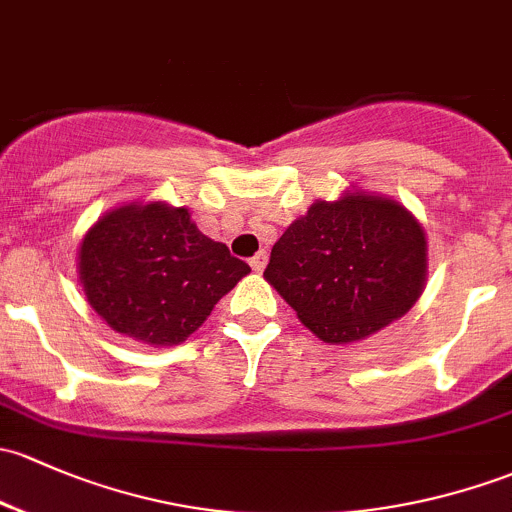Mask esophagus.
<instances>
[{"label": "esophagus", "instance_id": "34e87169", "mask_svg": "<svg viewBox=\"0 0 512 512\" xmlns=\"http://www.w3.org/2000/svg\"><path fill=\"white\" fill-rule=\"evenodd\" d=\"M265 265H267V252L260 250V252H257V255L250 260V267H252V270H255V272H262V270H265Z\"/></svg>", "mask_w": 512, "mask_h": 512}]
</instances>
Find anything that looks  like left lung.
Returning a JSON list of instances; mask_svg holds the SVG:
<instances>
[{"mask_svg":"<svg viewBox=\"0 0 512 512\" xmlns=\"http://www.w3.org/2000/svg\"><path fill=\"white\" fill-rule=\"evenodd\" d=\"M427 233L400 201L341 193L314 201L274 242L265 279L331 346L402 319L427 287Z\"/></svg>","mask_w":512,"mask_h":512,"instance_id":"left-lung-1","label":"left lung"}]
</instances>
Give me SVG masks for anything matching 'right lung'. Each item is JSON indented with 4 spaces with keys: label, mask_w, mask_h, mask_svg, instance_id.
Wrapping results in <instances>:
<instances>
[{
    "label": "right lung",
    "mask_w": 512,
    "mask_h": 512,
    "mask_svg": "<svg viewBox=\"0 0 512 512\" xmlns=\"http://www.w3.org/2000/svg\"><path fill=\"white\" fill-rule=\"evenodd\" d=\"M250 267L198 230L186 206L132 201L100 215L78 245V282L112 331L171 348L203 326Z\"/></svg>",
    "instance_id": "add662e5"
}]
</instances>
